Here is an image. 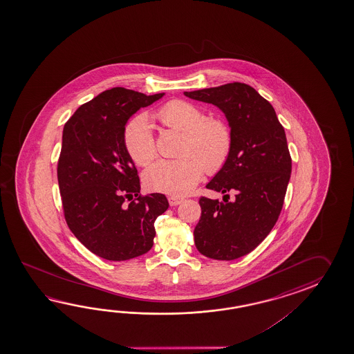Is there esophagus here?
<instances>
[{
  "instance_id": "obj_1",
  "label": "esophagus",
  "mask_w": 354,
  "mask_h": 354,
  "mask_svg": "<svg viewBox=\"0 0 354 354\" xmlns=\"http://www.w3.org/2000/svg\"><path fill=\"white\" fill-rule=\"evenodd\" d=\"M182 201H183V197H180V196H169V197H168V203H169L171 206H177V205H180Z\"/></svg>"
}]
</instances>
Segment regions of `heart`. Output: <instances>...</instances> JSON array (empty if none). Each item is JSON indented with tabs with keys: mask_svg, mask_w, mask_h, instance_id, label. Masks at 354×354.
I'll return each mask as SVG.
<instances>
[{
	"mask_svg": "<svg viewBox=\"0 0 354 354\" xmlns=\"http://www.w3.org/2000/svg\"><path fill=\"white\" fill-rule=\"evenodd\" d=\"M167 128L183 133L177 159H159L145 172V187L166 195L180 196L191 192L207 174H218L225 166L233 134L225 121L206 118L200 107L183 101L171 100L156 113ZM124 145L136 166H148L157 154L156 140L147 115L139 113L124 129Z\"/></svg>",
	"mask_w": 354,
	"mask_h": 354,
	"instance_id": "b5f03b06",
	"label": "heart"
}]
</instances>
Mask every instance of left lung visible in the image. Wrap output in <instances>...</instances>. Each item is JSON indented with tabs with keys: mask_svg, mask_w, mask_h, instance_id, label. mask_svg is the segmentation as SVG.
<instances>
[{
	"mask_svg": "<svg viewBox=\"0 0 354 354\" xmlns=\"http://www.w3.org/2000/svg\"><path fill=\"white\" fill-rule=\"evenodd\" d=\"M185 95L218 106L232 128L229 159L206 186L224 194V201L200 197L194 238L203 256L233 261L254 250L279 220L292 169L285 129L273 106L245 83Z\"/></svg>",
	"mask_w": 354,
	"mask_h": 354,
	"instance_id": "left-lung-1",
	"label": "left lung"
}]
</instances>
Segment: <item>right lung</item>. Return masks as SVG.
<instances>
[{"instance_id": "1", "label": "right lung", "mask_w": 354, "mask_h": 354, "mask_svg": "<svg viewBox=\"0 0 354 354\" xmlns=\"http://www.w3.org/2000/svg\"><path fill=\"white\" fill-rule=\"evenodd\" d=\"M163 95L113 87L80 106L63 129L57 176L64 218L86 248L107 261L151 250L154 221L169 206L162 194H140L124 145L129 118Z\"/></svg>"}]
</instances>
